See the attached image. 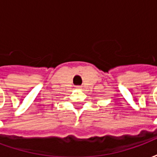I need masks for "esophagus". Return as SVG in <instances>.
I'll list each match as a JSON object with an SVG mask.
<instances>
[{
  "instance_id": "esophagus-1",
  "label": "esophagus",
  "mask_w": 157,
  "mask_h": 157,
  "mask_svg": "<svg viewBox=\"0 0 157 157\" xmlns=\"http://www.w3.org/2000/svg\"><path fill=\"white\" fill-rule=\"evenodd\" d=\"M75 88L77 89V90H81V89H82V86H76Z\"/></svg>"
}]
</instances>
